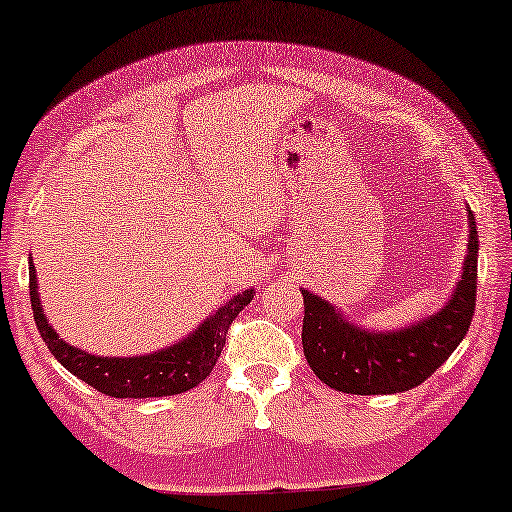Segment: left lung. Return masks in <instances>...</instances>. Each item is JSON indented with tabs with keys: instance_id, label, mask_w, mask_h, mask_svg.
Instances as JSON below:
<instances>
[{
	"instance_id": "obj_1",
	"label": "left lung",
	"mask_w": 512,
	"mask_h": 512,
	"mask_svg": "<svg viewBox=\"0 0 512 512\" xmlns=\"http://www.w3.org/2000/svg\"><path fill=\"white\" fill-rule=\"evenodd\" d=\"M468 211V251L461 280L447 303L428 317L393 331H374L343 317L313 291L301 289L303 353L315 376L338 393L395 395L421 386L468 334L477 294V225Z\"/></svg>"
}]
</instances>
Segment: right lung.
I'll use <instances>...</instances> for the list:
<instances>
[{"label": "right lung", "mask_w": 512, "mask_h": 512, "mask_svg": "<svg viewBox=\"0 0 512 512\" xmlns=\"http://www.w3.org/2000/svg\"><path fill=\"white\" fill-rule=\"evenodd\" d=\"M256 291L244 289L221 305L207 320L199 322L195 331L183 336L181 341L136 357H110L86 353L82 348L65 343L56 329L46 320L42 301L37 291L35 265L30 256V301L35 324L42 334L46 348L63 364L70 374L82 378L98 393L110 397H167L181 395L185 390L199 386L216 367L225 345L230 322L242 313L244 305L251 303Z\"/></svg>", "instance_id": "add662e5"}]
</instances>
